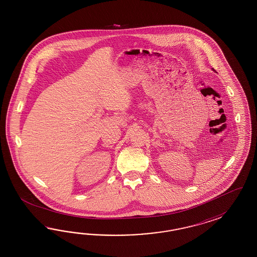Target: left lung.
<instances>
[{"label":"left lung","mask_w":257,"mask_h":257,"mask_svg":"<svg viewBox=\"0 0 257 257\" xmlns=\"http://www.w3.org/2000/svg\"><path fill=\"white\" fill-rule=\"evenodd\" d=\"M212 70H213V69H212Z\"/></svg>","instance_id":"left-lung-1"}]
</instances>
